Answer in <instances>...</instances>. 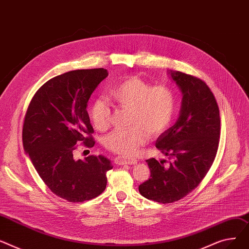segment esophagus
I'll return each instance as SVG.
<instances>
[{
	"instance_id": "1",
	"label": "esophagus",
	"mask_w": 249,
	"mask_h": 249,
	"mask_svg": "<svg viewBox=\"0 0 249 249\" xmlns=\"http://www.w3.org/2000/svg\"><path fill=\"white\" fill-rule=\"evenodd\" d=\"M115 164H118L120 166L123 165H137L138 164V160L136 159H123V158H116L115 159Z\"/></svg>"
}]
</instances>
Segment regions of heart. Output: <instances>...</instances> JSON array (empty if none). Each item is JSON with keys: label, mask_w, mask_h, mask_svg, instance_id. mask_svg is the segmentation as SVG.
Masks as SVG:
<instances>
[{"label": "heart", "mask_w": 249, "mask_h": 249, "mask_svg": "<svg viewBox=\"0 0 249 249\" xmlns=\"http://www.w3.org/2000/svg\"><path fill=\"white\" fill-rule=\"evenodd\" d=\"M108 98L121 107L130 109L129 129L114 130L106 137V148L122 157L134 156L150 136L163 133L170 125L176 110V96L167 85L152 86L138 77L127 76L113 85ZM89 114L98 130L109 126L111 111L106 102L97 100Z\"/></svg>", "instance_id": "b5f03b06"}]
</instances>
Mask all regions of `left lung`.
Here are the masks:
<instances>
[{
    "instance_id": "obj_1",
    "label": "left lung",
    "mask_w": 249,
    "mask_h": 249,
    "mask_svg": "<svg viewBox=\"0 0 249 249\" xmlns=\"http://www.w3.org/2000/svg\"><path fill=\"white\" fill-rule=\"evenodd\" d=\"M168 74L182 92L181 109L156 147L171 162L166 166L165 160H145L151 178L139 186L142 196L164 204L180 200L199 185L214 162L220 137L219 108L207 84L180 71Z\"/></svg>"
}]
</instances>
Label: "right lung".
<instances>
[{
	"label": "right lung",
	"mask_w": 249,
	"mask_h": 249,
	"mask_svg": "<svg viewBox=\"0 0 249 249\" xmlns=\"http://www.w3.org/2000/svg\"><path fill=\"white\" fill-rule=\"evenodd\" d=\"M108 72L104 68L73 70L43 84L28 107L23 145L43 182L69 202H84L100 195L112 169L104 156L75 160L76 144L91 148L93 128L87 102Z\"/></svg>",
	"instance_id": "add662e5"
}]
</instances>
